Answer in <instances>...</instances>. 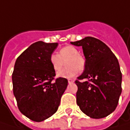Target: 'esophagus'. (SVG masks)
I'll return each mask as SVG.
<instances>
[{"mask_svg":"<svg viewBox=\"0 0 130 130\" xmlns=\"http://www.w3.org/2000/svg\"><path fill=\"white\" fill-rule=\"evenodd\" d=\"M73 82H74V80H73V79H68V83L69 84H71V83H73Z\"/></svg>","mask_w":130,"mask_h":130,"instance_id":"esophagus-1","label":"esophagus"}]
</instances>
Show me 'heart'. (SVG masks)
Instances as JSON below:
<instances>
[{
    "label": "heart",
    "instance_id": "b5f03b06",
    "mask_svg": "<svg viewBox=\"0 0 130 130\" xmlns=\"http://www.w3.org/2000/svg\"><path fill=\"white\" fill-rule=\"evenodd\" d=\"M50 62L56 72L61 70L66 62L67 67L57 73V76L70 78L82 71L85 67V59L78 49L72 46H67L59 50V54H52L50 57Z\"/></svg>",
    "mask_w": 130,
    "mask_h": 130
}]
</instances>
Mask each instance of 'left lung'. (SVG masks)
Listing matches in <instances>:
<instances>
[{
	"instance_id": "1",
	"label": "left lung",
	"mask_w": 130,
	"mask_h": 130,
	"mask_svg": "<svg viewBox=\"0 0 130 130\" xmlns=\"http://www.w3.org/2000/svg\"><path fill=\"white\" fill-rule=\"evenodd\" d=\"M71 43L82 46L86 59L84 71L75 82L77 105L90 118L106 117L115 110L121 93L118 59L106 44L93 37Z\"/></svg>"
}]
</instances>
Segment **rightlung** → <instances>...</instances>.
Masks as SVG:
<instances>
[{"label":"right lung","instance_id":"1","mask_svg":"<svg viewBox=\"0 0 130 130\" xmlns=\"http://www.w3.org/2000/svg\"><path fill=\"white\" fill-rule=\"evenodd\" d=\"M57 46V43L38 41L16 60L13 92L20 112L32 121H44L55 113L68 86L65 78L53 82L56 74L50 57Z\"/></svg>","mask_w":130,"mask_h":130}]
</instances>
